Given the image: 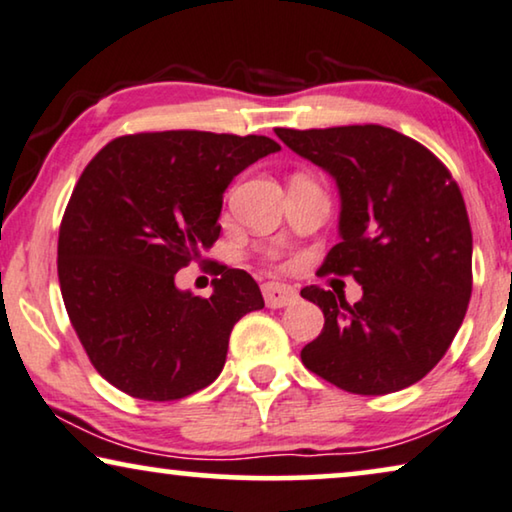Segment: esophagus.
Wrapping results in <instances>:
<instances>
[{"label":"esophagus","mask_w":512,"mask_h":512,"mask_svg":"<svg viewBox=\"0 0 512 512\" xmlns=\"http://www.w3.org/2000/svg\"><path fill=\"white\" fill-rule=\"evenodd\" d=\"M262 294H264V301L266 306L271 308H283V306H290L297 301V290L290 285H283V283H264L262 285Z\"/></svg>","instance_id":"34e87169"}]
</instances>
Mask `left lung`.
I'll return each mask as SVG.
<instances>
[{
  "label": "left lung",
  "mask_w": 512,
  "mask_h": 512,
  "mask_svg": "<svg viewBox=\"0 0 512 512\" xmlns=\"http://www.w3.org/2000/svg\"><path fill=\"white\" fill-rule=\"evenodd\" d=\"M276 134L336 178L341 243L320 273L352 276L364 290L357 304L315 285L301 290L325 313L301 362L364 397L417 383L448 352L471 299L473 236L457 181L429 148L390 127Z\"/></svg>",
  "instance_id": "left-lung-1"
}]
</instances>
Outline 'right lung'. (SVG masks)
<instances>
[{"mask_svg": "<svg viewBox=\"0 0 512 512\" xmlns=\"http://www.w3.org/2000/svg\"><path fill=\"white\" fill-rule=\"evenodd\" d=\"M269 136L169 129L125 134L92 157L64 208L57 278L92 366L120 392L176 401L220 376L229 334L264 308L250 273L218 266L211 297L176 273L220 236L222 192L276 153Z\"/></svg>", "mask_w": 512, "mask_h": 512, "instance_id": "obj_1", "label": "right lung"}]
</instances>
